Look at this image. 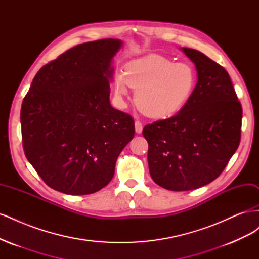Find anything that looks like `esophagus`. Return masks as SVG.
Returning a JSON list of instances; mask_svg holds the SVG:
<instances>
[{"instance_id": "34e87169", "label": "esophagus", "mask_w": 259, "mask_h": 259, "mask_svg": "<svg viewBox=\"0 0 259 259\" xmlns=\"http://www.w3.org/2000/svg\"><path fill=\"white\" fill-rule=\"evenodd\" d=\"M135 131L137 134H140L143 132V123L140 121H135Z\"/></svg>"}]
</instances>
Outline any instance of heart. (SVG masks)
I'll list each match as a JSON object with an SVG mask.
<instances>
[{
    "label": "heart",
    "instance_id": "b5f03b06",
    "mask_svg": "<svg viewBox=\"0 0 259 259\" xmlns=\"http://www.w3.org/2000/svg\"><path fill=\"white\" fill-rule=\"evenodd\" d=\"M195 72L186 62H174L161 55L150 54L128 61L124 72L114 76L116 100L122 104L128 95V86L135 91V104L151 117L175 114L190 98Z\"/></svg>",
    "mask_w": 259,
    "mask_h": 259
}]
</instances>
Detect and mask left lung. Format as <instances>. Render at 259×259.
Returning <instances> with one entry per match:
<instances>
[{"instance_id": "obj_1", "label": "left lung", "mask_w": 259, "mask_h": 259, "mask_svg": "<svg viewBox=\"0 0 259 259\" xmlns=\"http://www.w3.org/2000/svg\"><path fill=\"white\" fill-rule=\"evenodd\" d=\"M198 82L176 115L147 124L148 164L155 184L193 190L223 173L241 139L242 106L226 69L204 54L184 48Z\"/></svg>"}]
</instances>
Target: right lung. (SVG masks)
Segmentation results:
<instances>
[{
  "mask_svg": "<svg viewBox=\"0 0 259 259\" xmlns=\"http://www.w3.org/2000/svg\"><path fill=\"white\" fill-rule=\"evenodd\" d=\"M122 42H86L35 74L20 111L22 147L54 190L97 192L114 175L117 156L135 134L133 117L110 105L111 60Z\"/></svg>",
  "mask_w": 259,
  "mask_h": 259,
  "instance_id": "obj_1",
  "label": "right lung"
}]
</instances>
